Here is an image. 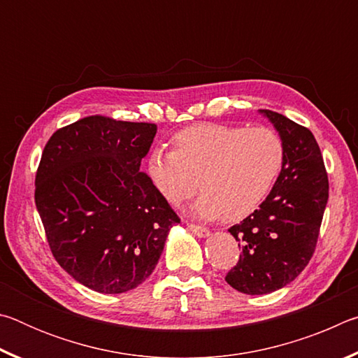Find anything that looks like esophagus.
<instances>
[{
    "instance_id": "1",
    "label": "esophagus",
    "mask_w": 358,
    "mask_h": 358,
    "mask_svg": "<svg viewBox=\"0 0 358 358\" xmlns=\"http://www.w3.org/2000/svg\"><path fill=\"white\" fill-rule=\"evenodd\" d=\"M187 227H189V230L194 235H197V237H201V238H205L210 235V230L207 227L197 226V224H187Z\"/></svg>"
}]
</instances>
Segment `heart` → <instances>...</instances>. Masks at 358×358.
<instances>
[{
	"instance_id": "heart-1",
	"label": "heart",
	"mask_w": 358,
	"mask_h": 358,
	"mask_svg": "<svg viewBox=\"0 0 358 358\" xmlns=\"http://www.w3.org/2000/svg\"><path fill=\"white\" fill-rule=\"evenodd\" d=\"M175 151L155 148L147 172L161 196L180 205L199 189L194 213L205 220L238 222L259 210L284 166V145L265 126L197 123L172 137Z\"/></svg>"
}]
</instances>
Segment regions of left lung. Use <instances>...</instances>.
<instances>
[{
	"mask_svg": "<svg viewBox=\"0 0 358 358\" xmlns=\"http://www.w3.org/2000/svg\"><path fill=\"white\" fill-rule=\"evenodd\" d=\"M259 113L281 137L284 166L259 210L229 229L241 254L226 281L248 295L275 292L301 273L313 257L329 201V178L313 132L281 113Z\"/></svg>",
	"mask_w": 358,
	"mask_h": 358,
	"instance_id": "obj_1",
	"label": "left lung"
}]
</instances>
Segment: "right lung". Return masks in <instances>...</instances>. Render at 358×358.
<instances>
[{
  "mask_svg": "<svg viewBox=\"0 0 358 358\" xmlns=\"http://www.w3.org/2000/svg\"><path fill=\"white\" fill-rule=\"evenodd\" d=\"M157 126L87 117L58 129L34 201L57 262L85 287L123 294L153 273L180 217L141 172Z\"/></svg>",
  "mask_w": 358,
  "mask_h": 358,
  "instance_id": "add662e5",
  "label": "right lung"
}]
</instances>
